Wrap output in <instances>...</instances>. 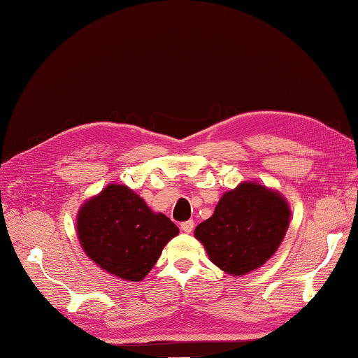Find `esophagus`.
<instances>
[{"mask_svg": "<svg viewBox=\"0 0 358 358\" xmlns=\"http://www.w3.org/2000/svg\"><path fill=\"white\" fill-rule=\"evenodd\" d=\"M193 227H194V222H193V220H188V221H184L180 224V229L184 232H187V234H190L192 231H193Z\"/></svg>", "mask_w": 358, "mask_h": 358, "instance_id": "esophagus-1", "label": "esophagus"}]
</instances>
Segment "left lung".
Returning <instances> with one entry per match:
<instances>
[{"label": "left lung", "mask_w": 358, "mask_h": 358, "mask_svg": "<svg viewBox=\"0 0 358 358\" xmlns=\"http://www.w3.org/2000/svg\"><path fill=\"white\" fill-rule=\"evenodd\" d=\"M289 215L288 202L279 192L257 182H243L222 194L212 217L194 229V237L222 271L243 275L278 251Z\"/></svg>", "instance_id": "left-lung-1"}]
</instances>
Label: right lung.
<instances>
[{"label": "right lung", "mask_w": 358, "mask_h": 358, "mask_svg": "<svg viewBox=\"0 0 358 358\" xmlns=\"http://www.w3.org/2000/svg\"><path fill=\"white\" fill-rule=\"evenodd\" d=\"M76 231L80 246L98 266L131 282L143 279L179 234L170 218L152 212L129 187L117 184L80 206Z\"/></svg>", "instance_id": "right-lung-1"}]
</instances>
